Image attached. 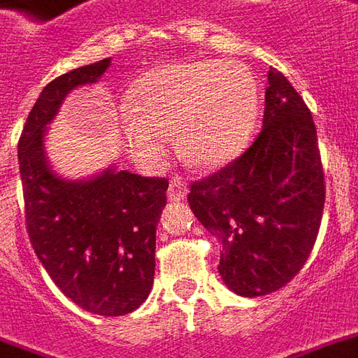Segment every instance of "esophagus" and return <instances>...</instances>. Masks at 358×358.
<instances>
[{
    "label": "esophagus",
    "mask_w": 358,
    "mask_h": 358,
    "mask_svg": "<svg viewBox=\"0 0 358 358\" xmlns=\"http://www.w3.org/2000/svg\"><path fill=\"white\" fill-rule=\"evenodd\" d=\"M168 196L171 202H181V200H185V196H187V185H185L181 177H173L169 181Z\"/></svg>",
    "instance_id": "34e87169"
}]
</instances>
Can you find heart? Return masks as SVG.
I'll return each mask as SVG.
<instances>
[{
    "label": "heart",
    "mask_w": 358,
    "mask_h": 358,
    "mask_svg": "<svg viewBox=\"0 0 358 358\" xmlns=\"http://www.w3.org/2000/svg\"><path fill=\"white\" fill-rule=\"evenodd\" d=\"M122 116L125 148L156 168L179 135V150L202 168H221L252 141L259 114L254 74L234 61H181L154 69L133 83Z\"/></svg>",
    "instance_id": "1"
}]
</instances>
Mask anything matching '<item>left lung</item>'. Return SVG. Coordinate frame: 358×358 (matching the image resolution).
<instances>
[{"mask_svg": "<svg viewBox=\"0 0 358 358\" xmlns=\"http://www.w3.org/2000/svg\"><path fill=\"white\" fill-rule=\"evenodd\" d=\"M267 80L257 139L189 192L190 210L221 242L219 275L244 297L276 292L301 271L326 196L311 112L282 72L271 69Z\"/></svg>", "mask_w": 358, "mask_h": 358, "instance_id": "left-lung-1", "label": "left lung"}]
</instances>
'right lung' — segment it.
Returning <instances> with one entry per match:
<instances>
[{
    "label": "right lung",
    "instance_id": "1",
    "mask_svg": "<svg viewBox=\"0 0 358 358\" xmlns=\"http://www.w3.org/2000/svg\"><path fill=\"white\" fill-rule=\"evenodd\" d=\"M108 66L110 59H103L47 83L18 139V164L26 229L41 265L70 301L93 315L120 317L152 289L168 179L110 166L91 179L69 181L49 166L43 147L64 96L95 83Z\"/></svg>",
    "mask_w": 358,
    "mask_h": 358
}]
</instances>
